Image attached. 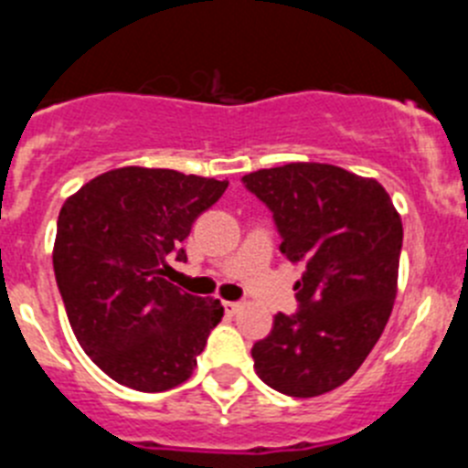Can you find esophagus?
Instances as JSON below:
<instances>
[{
    "mask_svg": "<svg viewBox=\"0 0 468 468\" xmlns=\"http://www.w3.org/2000/svg\"><path fill=\"white\" fill-rule=\"evenodd\" d=\"M222 307H225L227 316H237V314L241 312V304H239V302H222Z\"/></svg>",
    "mask_w": 468,
    "mask_h": 468,
    "instance_id": "obj_1",
    "label": "esophagus"
}]
</instances>
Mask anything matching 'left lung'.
<instances>
[{"instance_id":"obj_1","label":"left lung","mask_w":468,"mask_h":468,"mask_svg":"<svg viewBox=\"0 0 468 468\" xmlns=\"http://www.w3.org/2000/svg\"><path fill=\"white\" fill-rule=\"evenodd\" d=\"M274 213L281 253L304 262L300 312L276 314L255 342V373L295 399L328 394L378 345L396 300L403 225L387 189L330 164L297 161L243 176Z\"/></svg>"}]
</instances>
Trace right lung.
Masks as SVG:
<instances>
[{
	"label": "right lung",
	"mask_w": 468,
	"mask_h": 468,
	"mask_svg": "<svg viewBox=\"0 0 468 468\" xmlns=\"http://www.w3.org/2000/svg\"><path fill=\"white\" fill-rule=\"evenodd\" d=\"M227 180L171 168L123 166L93 177L58 215L53 271L69 325L114 382L156 394L192 378L220 300L180 291L164 276L194 220Z\"/></svg>",
	"instance_id": "right-lung-1"
}]
</instances>
